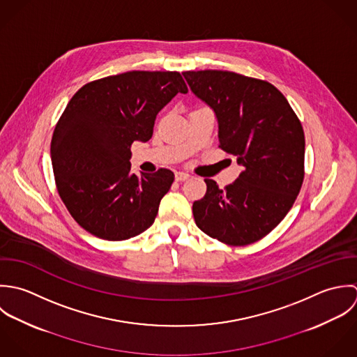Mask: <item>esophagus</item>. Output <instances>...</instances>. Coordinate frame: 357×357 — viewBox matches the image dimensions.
I'll return each instance as SVG.
<instances>
[{
  "label": "esophagus",
  "instance_id": "1",
  "mask_svg": "<svg viewBox=\"0 0 357 357\" xmlns=\"http://www.w3.org/2000/svg\"><path fill=\"white\" fill-rule=\"evenodd\" d=\"M189 178H190V175H189L188 172H183V171H178V172H175V179H176L178 182H183V181L189 179Z\"/></svg>",
  "mask_w": 357,
  "mask_h": 357
}]
</instances>
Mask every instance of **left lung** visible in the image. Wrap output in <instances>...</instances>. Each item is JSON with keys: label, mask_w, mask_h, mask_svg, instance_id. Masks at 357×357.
Instances as JSON below:
<instances>
[{"label": "left lung", "mask_w": 357, "mask_h": 357, "mask_svg": "<svg viewBox=\"0 0 357 357\" xmlns=\"http://www.w3.org/2000/svg\"><path fill=\"white\" fill-rule=\"evenodd\" d=\"M182 74L213 109L219 147L243 167L225 189L206 179V196L193 203L196 225L229 245L255 243L283 220L301 190L302 126L284 95L268 81L223 70Z\"/></svg>", "instance_id": "left-lung-1"}]
</instances>
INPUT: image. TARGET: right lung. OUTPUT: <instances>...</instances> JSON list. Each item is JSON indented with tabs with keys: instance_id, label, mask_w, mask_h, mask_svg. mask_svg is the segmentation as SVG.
I'll return each instance as SVG.
<instances>
[{
	"instance_id": "obj_1",
	"label": "right lung",
	"mask_w": 357,
	"mask_h": 357,
	"mask_svg": "<svg viewBox=\"0 0 357 357\" xmlns=\"http://www.w3.org/2000/svg\"><path fill=\"white\" fill-rule=\"evenodd\" d=\"M186 92L178 72H127L74 93L55 127L51 158L59 196L86 231L120 241L153 225L174 172L137 176L131 144L147 142L158 112Z\"/></svg>"
}]
</instances>
